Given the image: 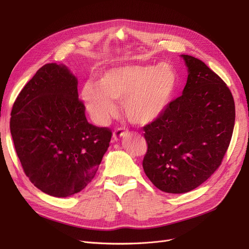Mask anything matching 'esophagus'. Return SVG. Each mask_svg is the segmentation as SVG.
I'll use <instances>...</instances> for the list:
<instances>
[{"label":"esophagus","instance_id":"34e87169","mask_svg":"<svg viewBox=\"0 0 249 249\" xmlns=\"http://www.w3.org/2000/svg\"><path fill=\"white\" fill-rule=\"evenodd\" d=\"M127 133H128L127 130H125V129H123V128L120 127V128H118V129H116V130L114 131L113 137H114L115 141H119L120 139H121V137L125 136Z\"/></svg>","mask_w":249,"mask_h":249}]
</instances>
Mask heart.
<instances>
[{"label": "heart", "mask_w": 249, "mask_h": 249, "mask_svg": "<svg viewBox=\"0 0 249 249\" xmlns=\"http://www.w3.org/2000/svg\"><path fill=\"white\" fill-rule=\"evenodd\" d=\"M177 73L166 63L153 66H122L106 71L95 83H87L81 95L94 122L107 123L122 102L130 122L146 125L166 108L177 86Z\"/></svg>", "instance_id": "heart-1"}]
</instances>
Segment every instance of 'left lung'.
Listing matches in <instances>:
<instances>
[{
  "mask_svg": "<svg viewBox=\"0 0 249 249\" xmlns=\"http://www.w3.org/2000/svg\"><path fill=\"white\" fill-rule=\"evenodd\" d=\"M189 76L182 95L142 127L148 150L142 167L159 190L182 194L220 166L232 139L235 103L226 83L206 64L181 55Z\"/></svg>",
  "mask_w": 249,
  "mask_h": 249,
  "instance_id": "left-lung-1",
  "label": "left lung"
}]
</instances>
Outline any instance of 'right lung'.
<instances>
[{
  "label": "right lung",
  "mask_w": 249,
  "mask_h": 249,
  "mask_svg": "<svg viewBox=\"0 0 249 249\" xmlns=\"http://www.w3.org/2000/svg\"><path fill=\"white\" fill-rule=\"evenodd\" d=\"M10 131L25 176L54 197L85 189L112 137L109 128L88 123L76 77L56 63L43 66L18 94Z\"/></svg>",
  "instance_id": "1"
}]
</instances>
